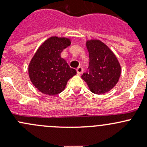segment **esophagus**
Masks as SVG:
<instances>
[{"mask_svg":"<svg viewBox=\"0 0 147 147\" xmlns=\"http://www.w3.org/2000/svg\"><path fill=\"white\" fill-rule=\"evenodd\" d=\"M76 70H77V73H78V75H81L82 72H83V69L82 67H78L76 69Z\"/></svg>","mask_w":147,"mask_h":147,"instance_id":"esophagus-1","label":"esophagus"}]
</instances>
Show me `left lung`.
Instances as JSON below:
<instances>
[{
    "instance_id": "left-lung-1",
    "label": "left lung",
    "mask_w": 147,
    "mask_h": 147,
    "mask_svg": "<svg viewBox=\"0 0 147 147\" xmlns=\"http://www.w3.org/2000/svg\"><path fill=\"white\" fill-rule=\"evenodd\" d=\"M89 52V72L82 75L92 92L102 94L110 91L121 75V66L115 53L109 47L97 39L87 40Z\"/></svg>"
}]
</instances>
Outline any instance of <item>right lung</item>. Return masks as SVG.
Instances as JSON below:
<instances>
[{
  "label": "right lung",
  "mask_w": 147,
  "mask_h": 147,
  "mask_svg": "<svg viewBox=\"0 0 147 147\" xmlns=\"http://www.w3.org/2000/svg\"><path fill=\"white\" fill-rule=\"evenodd\" d=\"M71 40L52 36L38 47L28 65V75L34 86L42 93L55 95L65 90L67 81L77 74L61 57Z\"/></svg>",
  "instance_id": "add662e5"
}]
</instances>
